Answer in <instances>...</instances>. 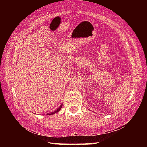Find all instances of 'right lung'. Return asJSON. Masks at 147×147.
<instances>
[{
  "instance_id": "right-lung-1",
  "label": "right lung",
  "mask_w": 147,
  "mask_h": 147,
  "mask_svg": "<svg viewBox=\"0 0 147 147\" xmlns=\"http://www.w3.org/2000/svg\"><path fill=\"white\" fill-rule=\"evenodd\" d=\"M62 106H63V104H61V105L59 107V108L56 109V111H53V113H49V114H47V115H53V114H56V113H57L58 112V111L60 110V109H61V108H62Z\"/></svg>"
}]
</instances>
